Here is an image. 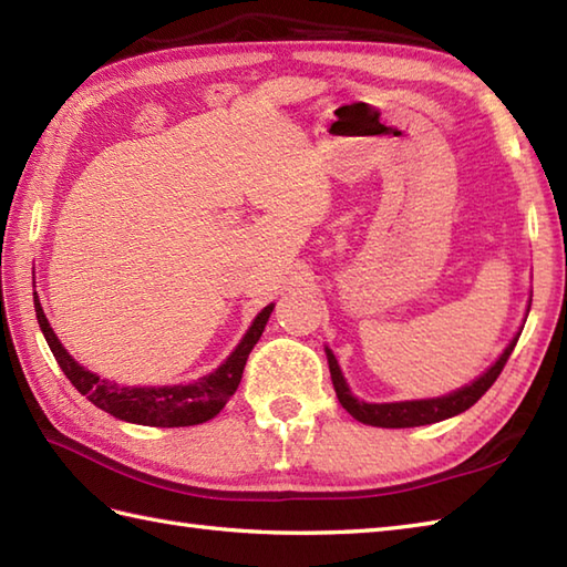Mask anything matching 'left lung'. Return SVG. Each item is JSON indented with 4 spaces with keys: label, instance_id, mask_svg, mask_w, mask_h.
Returning a JSON list of instances; mask_svg holds the SVG:
<instances>
[{
    "label": "left lung",
    "instance_id": "8db88e82",
    "mask_svg": "<svg viewBox=\"0 0 567 567\" xmlns=\"http://www.w3.org/2000/svg\"><path fill=\"white\" fill-rule=\"evenodd\" d=\"M516 341H519V333H516V339L507 346V351L499 355V360L495 365H492L485 375H480L473 384H467V388L457 390L453 394H445V396H436V400H416V402H392V404H365L355 400L348 390V384L341 375V368L336 363L333 353L327 348V358H329V370H331V380H333V390L336 396H339V402L343 404V409L353 419L363 421V424L370 426H382V429H409V426H424V424H436V421L443 419H451L455 414L465 412V409L473 406L480 396H483L495 380L499 378V372L507 365V360L514 351Z\"/></svg>",
    "mask_w": 567,
    "mask_h": 567
}]
</instances>
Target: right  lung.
Listing matches in <instances>:
<instances>
[{
  "instance_id": "obj_1",
  "label": "right lung",
  "mask_w": 567,
  "mask_h": 567,
  "mask_svg": "<svg viewBox=\"0 0 567 567\" xmlns=\"http://www.w3.org/2000/svg\"><path fill=\"white\" fill-rule=\"evenodd\" d=\"M33 307L45 341L51 346L58 365L63 368L65 378L72 382V388L87 396L94 406L104 409L106 414L122 421H131V424L161 429L204 424V421H209L221 412L224 404L234 396L240 375H244L246 360L252 351V346L260 341L265 323H268L272 311V305L260 311L236 351L226 358L224 365L216 368L207 378L192 384H173V388H118L116 382L100 380V375L84 370L80 363L72 360V355H68L63 343H60L58 336L53 333L51 323H48L39 302V295L35 292Z\"/></svg>"
}]
</instances>
